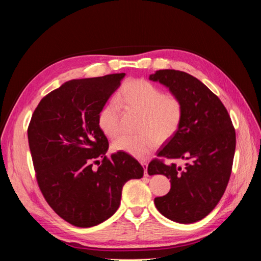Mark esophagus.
I'll return each instance as SVG.
<instances>
[{
    "label": "esophagus",
    "instance_id": "obj_1",
    "mask_svg": "<svg viewBox=\"0 0 261 261\" xmlns=\"http://www.w3.org/2000/svg\"><path fill=\"white\" fill-rule=\"evenodd\" d=\"M140 163H141V165H143L144 169H145V176H149V175H148V170H147L148 162L145 161V160H140Z\"/></svg>",
    "mask_w": 261,
    "mask_h": 261
}]
</instances>
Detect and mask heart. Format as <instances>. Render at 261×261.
<instances>
[{
    "label": "heart",
    "mask_w": 261,
    "mask_h": 261,
    "mask_svg": "<svg viewBox=\"0 0 261 261\" xmlns=\"http://www.w3.org/2000/svg\"><path fill=\"white\" fill-rule=\"evenodd\" d=\"M140 113L135 136L124 135L113 141V149L144 159L159 145L175 136L184 118V103L175 93L165 92L161 87L145 78L126 82L114 100L101 108L98 124L109 138L121 133V109Z\"/></svg>",
    "instance_id": "b5f03b06"
}]
</instances>
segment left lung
<instances>
[{
    "instance_id": "left-lung-1",
    "label": "left lung",
    "mask_w": 261,
    "mask_h": 261,
    "mask_svg": "<svg viewBox=\"0 0 261 261\" xmlns=\"http://www.w3.org/2000/svg\"><path fill=\"white\" fill-rule=\"evenodd\" d=\"M150 80L169 87L184 103L178 132L148 165L149 175L163 174L171 181L170 192L155 197L154 204L174 222L194 223L208 216L225 192L235 153V128L224 105L196 77L160 69ZM177 160L186 164L177 166Z\"/></svg>"
}]
</instances>
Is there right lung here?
<instances>
[{
    "label": "right lung",
    "mask_w": 261,
    "mask_h": 261,
    "mask_svg": "<svg viewBox=\"0 0 261 261\" xmlns=\"http://www.w3.org/2000/svg\"><path fill=\"white\" fill-rule=\"evenodd\" d=\"M124 76L69 81L43 97L31 116L28 143L38 186L54 212L74 226L109 219L120 207L126 181L144 175L130 154L107 156L109 141L98 124Z\"/></svg>",
    "instance_id": "right-lung-1"
}]
</instances>
